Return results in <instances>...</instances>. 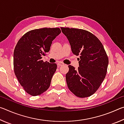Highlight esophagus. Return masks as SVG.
I'll return each instance as SVG.
<instances>
[{"mask_svg": "<svg viewBox=\"0 0 124 124\" xmlns=\"http://www.w3.org/2000/svg\"><path fill=\"white\" fill-rule=\"evenodd\" d=\"M63 65H64L63 63H62V62H58L57 63V66H58V67L62 66H63Z\"/></svg>", "mask_w": 124, "mask_h": 124, "instance_id": "34e87169", "label": "esophagus"}]
</instances>
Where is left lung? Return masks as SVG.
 <instances>
[{"mask_svg":"<svg viewBox=\"0 0 124 124\" xmlns=\"http://www.w3.org/2000/svg\"><path fill=\"white\" fill-rule=\"evenodd\" d=\"M68 39L73 54L80 55L75 69L68 66L67 86L79 97H89L101 85L107 74L108 58L101 42L95 35L81 29L61 28Z\"/></svg>","mask_w":124,"mask_h":124,"instance_id":"8db88e82","label":"left lung"}]
</instances>
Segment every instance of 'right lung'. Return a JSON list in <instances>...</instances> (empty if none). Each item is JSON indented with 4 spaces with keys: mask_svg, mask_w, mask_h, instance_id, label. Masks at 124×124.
<instances>
[{
    "mask_svg": "<svg viewBox=\"0 0 124 124\" xmlns=\"http://www.w3.org/2000/svg\"><path fill=\"white\" fill-rule=\"evenodd\" d=\"M61 32L59 28L33 29L17 43L14 52V72L29 95H39L49 87L57 64L44 62L41 58L50 51L52 41Z\"/></svg>",
    "mask_w": 124,
    "mask_h": 124,
    "instance_id": "add662e5",
    "label": "right lung"
}]
</instances>
